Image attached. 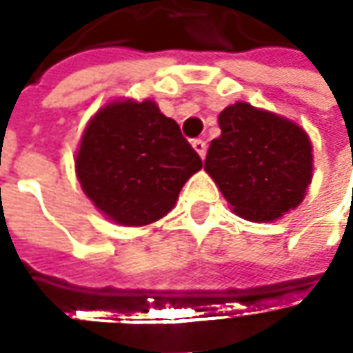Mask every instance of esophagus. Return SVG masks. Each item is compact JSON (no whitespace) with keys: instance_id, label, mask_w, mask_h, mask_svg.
<instances>
[{"instance_id":"obj_1","label":"esophagus","mask_w":353,"mask_h":353,"mask_svg":"<svg viewBox=\"0 0 353 353\" xmlns=\"http://www.w3.org/2000/svg\"><path fill=\"white\" fill-rule=\"evenodd\" d=\"M192 147H194V151H196L202 159L206 157V141H204V139H194V141H192Z\"/></svg>"}]
</instances>
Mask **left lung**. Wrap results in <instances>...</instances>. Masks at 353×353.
<instances>
[{
	"label": "left lung",
	"mask_w": 353,
	"mask_h": 353,
	"mask_svg": "<svg viewBox=\"0 0 353 353\" xmlns=\"http://www.w3.org/2000/svg\"><path fill=\"white\" fill-rule=\"evenodd\" d=\"M222 135L210 143L204 169L237 216L271 222L294 210L312 176V147L289 119L237 102L218 117Z\"/></svg>",
	"instance_id": "1"
}]
</instances>
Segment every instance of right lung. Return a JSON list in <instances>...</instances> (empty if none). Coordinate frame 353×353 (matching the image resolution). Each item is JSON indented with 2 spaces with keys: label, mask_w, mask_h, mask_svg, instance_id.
Returning a JSON list of instances; mask_svg holds the SVG:
<instances>
[{
  "label": "right lung",
  "mask_w": 353,
  "mask_h": 353,
  "mask_svg": "<svg viewBox=\"0 0 353 353\" xmlns=\"http://www.w3.org/2000/svg\"><path fill=\"white\" fill-rule=\"evenodd\" d=\"M202 169L174 119L155 102H114L82 135L76 172L84 192L108 218L145 225L169 214L184 183Z\"/></svg>",
  "instance_id": "1"
}]
</instances>
